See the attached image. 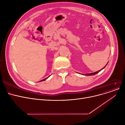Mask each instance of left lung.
Returning a JSON list of instances; mask_svg holds the SVG:
<instances>
[{
  "mask_svg": "<svg viewBox=\"0 0 125 125\" xmlns=\"http://www.w3.org/2000/svg\"><path fill=\"white\" fill-rule=\"evenodd\" d=\"M103 69H104V68H103ZM99 71H100V70H99V71H97V72H96L93 73H90V74H86L85 75H86V76H91V75H95V74H97V73H98L99 72Z\"/></svg>",
  "mask_w": 125,
  "mask_h": 125,
  "instance_id": "8db88e82",
  "label": "left lung"
}]
</instances>
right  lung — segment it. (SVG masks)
I'll return each instance as SVG.
<instances>
[{
    "instance_id": "1",
    "label": "right lung",
    "mask_w": 125,
    "mask_h": 125,
    "mask_svg": "<svg viewBox=\"0 0 125 125\" xmlns=\"http://www.w3.org/2000/svg\"><path fill=\"white\" fill-rule=\"evenodd\" d=\"M45 80V79H44V80H43V81H44ZM43 80H42V81H43Z\"/></svg>"
}]
</instances>
